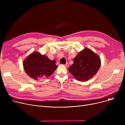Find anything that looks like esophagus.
Returning <instances> with one entry per match:
<instances>
[{"label": "esophagus", "instance_id": "34e87169", "mask_svg": "<svg viewBox=\"0 0 125 125\" xmlns=\"http://www.w3.org/2000/svg\"><path fill=\"white\" fill-rule=\"evenodd\" d=\"M65 66H66V67H68L69 66V63H66V64H65Z\"/></svg>", "mask_w": 125, "mask_h": 125}]
</instances>
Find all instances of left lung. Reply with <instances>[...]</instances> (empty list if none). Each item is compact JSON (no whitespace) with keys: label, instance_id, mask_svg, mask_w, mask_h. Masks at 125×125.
<instances>
[{"label":"left lung","instance_id":"obj_1","mask_svg":"<svg viewBox=\"0 0 125 125\" xmlns=\"http://www.w3.org/2000/svg\"><path fill=\"white\" fill-rule=\"evenodd\" d=\"M100 65L99 56L89 49L85 48L74 58L73 64L68 69L77 80L84 82L95 75Z\"/></svg>","mask_w":125,"mask_h":125}]
</instances>
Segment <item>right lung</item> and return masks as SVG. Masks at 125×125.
Returning <instances> with one entry per match:
<instances>
[{"mask_svg":"<svg viewBox=\"0 0 125 125\" xmlns=\"http://www.w3.org/2000/svg\"><path fill=\"white\" fill-rule=\"evenodd\" d=\"M23 66L27 74L36 80L47 78L58 67L55 60H50L45 55L38 52H33L26 58Z\"/></svg>","mask_w":125,"mask_h":125,"instance_id":"1","label":"right lung"}]
</instances>
